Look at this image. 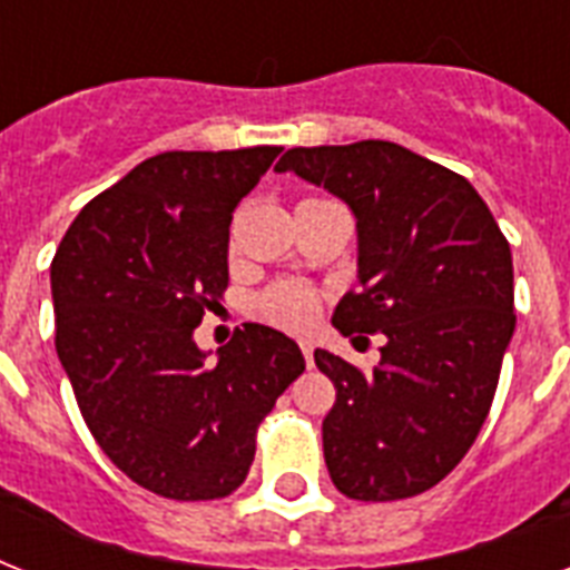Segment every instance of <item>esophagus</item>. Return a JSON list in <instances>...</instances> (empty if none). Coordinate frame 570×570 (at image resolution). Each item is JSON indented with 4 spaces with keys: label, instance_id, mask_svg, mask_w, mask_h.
<instances>
[{
    "label": "esophagus",
    "instance_id": "obj_1",
    "mask_svg": "<svg viewBox=\"0 0 570 570\" xmlns=\"http://www.w3.org/2000/svg\"><path fill=\"white\" fill-rule=\"evenodd\" d=\"M298 346H302V355H304V361H307V366H313V343H311V340H302Z\"/></svg>",
    "mask_w": 570,
    "mask_h": 570
}]
</instances>
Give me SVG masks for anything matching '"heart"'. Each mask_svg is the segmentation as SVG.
<instances>
[{"instance_id": "1", "label": "heart", "mask_w": 570, "mask_h": 570, "mask_svg": "<svg viewBox=\"0 0 570 570\" xmlns=\"http://www.w3.org/2000/svg\"><path fill=\"white\" fill-rule=\"evenodd\" d=\"M320 313V295L311 286L277 284L259 295V316L281 328H307Z\"/></svg>"}]
</instances>
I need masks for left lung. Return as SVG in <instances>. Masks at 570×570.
I'll list each match as a JSON object with an SVG mask.
<instances>
[{
  "instance_id": "obj_1",
  "label": "left lung",
  "mask_w": 570,
  "mask_h": 570,
  "mask_svg": "<svg viewBox=\"0 0 570 570\" xmlns=\"http://www.w3.org/2000/svg\"><path fill=\"white\" fill-rule=\"evenodd\" d=\"M355 215L357 293L334 328L384 334L370 375L316 348L337 387L322 423L331 482L352 500L423 494L473 446L514 334L509 242L464 177L393 141L293 147L275 165Z\"/></svg>"
}]
</instances>
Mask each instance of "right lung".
<instances>
[{"label":"right lung","instance_id":"right-lung-1","mask_svg":"<svg viewBox=\"0 0 570 570\" xmlns=\"http://www.w3.org/2000/svg\"><path fill=\"white\" fill-rule=\"evenodd\" d=\"M277 154L150 156L76 215L49 268L58 361L94 441L168 500L233 494L259 420L304 373L295 340L257 322L215 361L195 343L230 281L233 209Z\"/></svg>","mask_w":570,"mask_h":570}]
</instances>
